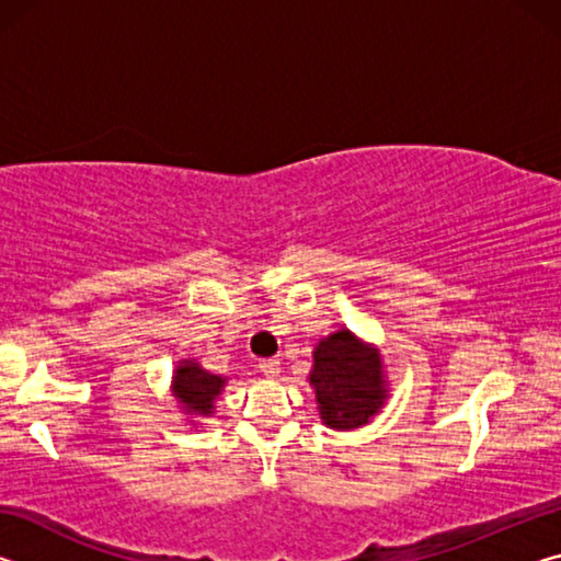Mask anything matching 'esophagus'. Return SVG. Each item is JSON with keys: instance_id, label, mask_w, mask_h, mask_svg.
Segmentation results:
<instances>
[{"instance_id": "obj_1", "label": "esophagus", "mask_w": 561, "mask_h": 561, "mask_svg": "<svg viewBox=\"0 0 561 561\" xmlns=\"http://www.w3.org/2000/svg\"><path fill=\"white\" fill-rule=\"evenodd\" d=\"M260 371L267 378H277L279 376V360L277 358H264L260 364Z\"/></svg>"}]
</instances>
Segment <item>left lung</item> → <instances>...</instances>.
<instances>
[{
    "label": "left lung",
    "instance_id": "left-lung-1",
    "mask_svg": "<svg viewBox=\"0 0 561 561\" xmlns=\"http://www.w3.org/2000/svg\"><path fill=\"white\" fill-rule=\"evenodd\" d=\"M309 383L317 393L321 421L334 431L366 425L388 398L381 356L348 329L319 341Z\"/></svg>",
    "mask_w": 561,
    "mask_h": 561
}]
</instances>
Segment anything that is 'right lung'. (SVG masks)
<instances>
[{"label": "right lung", "mask_w": 561, "mask_h": 561, "mask_svg": "<svg viewBox=\"0 0 561 561\" xmlns=\"http://www.w3.org/2000/svg\"><path fill=\"white\" fill-rule=\"evenodd\" d=\"M225 381L227 378L205 371L195 358H185L173 371V396L187 415H210Z\"/></svg>", "instance_id": "right-lung-1"}]
</instances>
